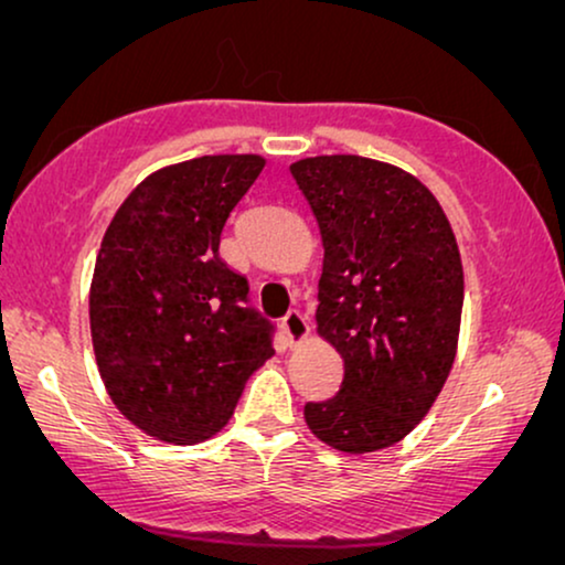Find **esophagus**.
<instances>
[{
	"label": "esophagus",
	"instance_id": "34e87169",
	"mask_svg": "<svg viewBox=\"0 0 565 565\" xmlns=\"http://www.w3.org/2000/svg\"><path fill=\"white\" fill-rule=\"evenodd\" d=\"M282 331H285V337L290 339V344L292 342H303V339L308 337L306 316L300 311H288V313H285V319H282Z\"/></svg>",
	"mask_w": 565,
	"mask_h": 565
}]
</instances>
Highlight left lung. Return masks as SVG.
Listing matches in <instances>:
<instances>
[{"label":"left lung","mask_w":565,"mask_h":565,"mask_svg":"<svg viewBox=\"0 0 565 565\" xmlns=\"http://www.w3.org/2000/svg\"><path fill=\"white\" fill-rule=\"evenodd\" d=\"M319 221V334L342 354L337 396L306 404L334 450L396 445L450 375L462 313V262L437 198L404 169L334 153L290 167Z\"/></svg>","instance_id":"left-lung-1"}]
</instances>
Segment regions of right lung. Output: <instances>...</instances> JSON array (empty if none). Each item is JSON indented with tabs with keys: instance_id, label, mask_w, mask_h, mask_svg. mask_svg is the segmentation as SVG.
Segmentation results:
<instances>
[{
	"instance_id": "add662e5",
	"label": "right lung",
	"mask_w": 565,
	"mask_h": 565,
	"mask_svg": "<svg viewBox=\"0 0 565 565\" xmlns=\"http://www.w3.org/2000/svg\"><path fill=\"white\" fill-rule=\"evenodd\" d=\"M265 159L218 153L159 169L118 207L99 246L89 327L113 404L146 435L195 445L226 427L273 321L221 259V231Z\"/></svg>"
}]
</instances>
